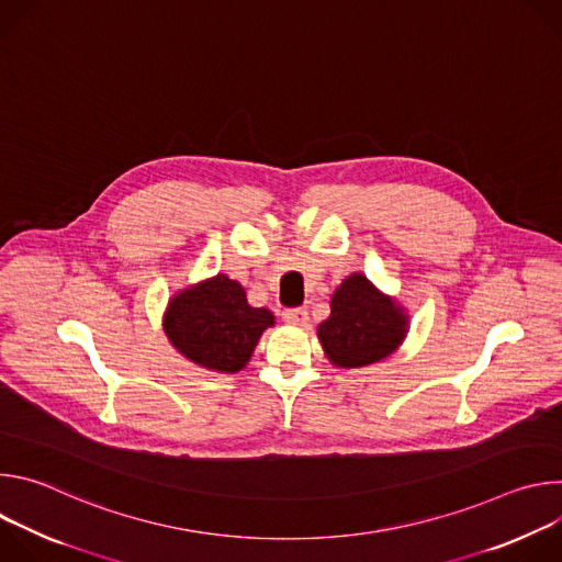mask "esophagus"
Wrapping results in <instances>:
<instances>
[{"mask_svg": "<svg viewBox=\"0 0 562 562\" xmlns=\"http://www.w3.org/2000/svg\"><path fill=\"white\" fill-rule=\"evenodd\" d=\"M284 323L293 327H308V311L306 308H286L282 313Z\"/></svg>", "mask_w": 562, "mask_h": 562, "instance_id": "obj_1", "label": "esophagus"}]
</instances>
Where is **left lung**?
Segmentation results:
<instances>
[{
    "label": "left lung",
    "instance_id": "8db88e82",
    "mask_svg": "<svg viewBox=\"0 0 562 562\" xmlns=\"http://www.w3.org/2000/svg\"><path fill=\"white\" fill-rule=\"evenodd\" d=\"M329 306V317L317 327V340L338 369L375 364L395 353L409 334L407 308L364 273L347 276Z\"/></svg>",
    "mask_w": 562,
    "mask_h": 562
}]
</instances>
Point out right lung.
<instances>
[{"instance_id": "obj_1", "label": "right lung", "mask_w": 562, "mask_h": 562, "mask_svg": "<svg viewBox=\"0 0 562 562\" xmlns=\"http://www.w3.org/2000/svg\"><path fill=\"white\" fill-rule=\"evenodd\" d=\"M273 325L276 315L251 306L245 286L224 273L173 293L162 315V329L178 353L215 373L243 371Z\"/></svg>"}]
</instances>
